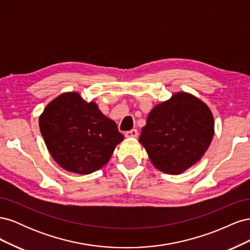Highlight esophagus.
Wrapping results in <instances>:
<instances>
[{
  "instance_id": "34e87169",
  "label": "esophagus",
  "mask_w": 250,
  "mask_h": 250,
  "mask_svg": "<svg viewBox=\"0 0 250 250\" xmlns=\"http://www.w3.org/2000/svg\"><path fill=\"white\" fill-rule=\"evenodd\" d=\"M138 135H139V132L137 129H132V130L125 132L126 138H138Z\"/></svg>"
}]
</instances>
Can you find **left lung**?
Returning <instances> with one entry per match:
<instances>
[{
    "label": "left lung",
    "mask_w": 250,
    "mask_h": 250,
    "mask_svg": "<svg viewBox=\"0 0 250 250\" xmlns=\"http://www.w3.org/2000/svg\"><path fill=\"white\" fill-rule=\"evenodd\" d=\"M214 126L206 103L179 92L149 112L139 142L156 169L177 175L201 160L213 140Z\"/></svg>",
    "instance_id": "obj_1"
}]
</instances>
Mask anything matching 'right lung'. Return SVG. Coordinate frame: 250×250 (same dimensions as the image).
I'll use <instances>...</instances> for the list:
<instances>
[{"label": "right lung", "instance_id": "1", "mask_svg": "<svg viewBox=\"0 0 250 250\" xmlns=\"http://www.w3.org/2000/svg\"><path fill=\"white\" fill-rule=\"evenodd\" d=\"M40 129L50 154L60 167L73 173H93L107 164L124 135L95 102L78 93L52 100L40 117Z\"/></svg>", "mask_w": 250, "mask_h": 250}]
</instances>
